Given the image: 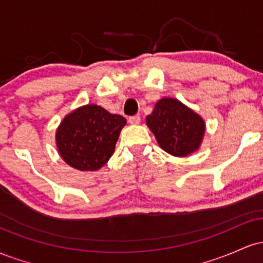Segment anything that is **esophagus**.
Returning a JSON list of instances; mask_svg holds the SVG:
<instances>
[{"label":"esophagus","mask_w":263,"mask_h":263,"mask_svg":"<svg viewBox=\"0 0 263 263\" xmlns=\"http://www.w3.org/2000/svg\"><path fill=\"white\" fill-rule=\"evenodd\" d=\"M128 122L131 123V125H138V123L141 122L140 115H135V116H129V117H128Z\"/></svg>","instance_id":"esophagus-1"}]
</instances>
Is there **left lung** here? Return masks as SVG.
Returning a JSON list of instances; mask_svg holds the SVG:
<instances>
[{
    "label": "left lung",
    "instance_id": "left-lung-1",
    "mask_svg": "<svg viewBox=\"0 0 263 263\" xmlns=\"http://www.w3.org/2000/svg\"><path fill=\"white\" fill-rule=\"evenodd\" d=\"M162 149L176 157L197 151L205 132L203 119L176 99L164 98L146 119Z\"/></svg>",
    "mask_w": 263,
    "mask_h": 263
}]
</instances>
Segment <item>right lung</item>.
I'll use <instances>...</instances> for the list:
<instances>
[{
    "label": "right lung",
    "mask_w": 263,
    "mask_h": 263,
    "mask_svg": "<svg viewBox=\"0 0 263 263\" xmlns=\"http://www.w3.org/2000/svg\"><path fill=\"white\" fill-rule=\"evenodd\" d=\"M125 125V117L110 114L98 105L78 108L57 129L60 156L75 170H100L114 155L115 144Z\"/></svg>",
    "instance_id": "obj_1"
}]
</instances>
